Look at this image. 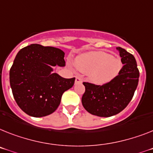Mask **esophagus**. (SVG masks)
Returning a JSON list of instances; mask_svg holds the SVG:
<instances>
[{
  "label": "esophagus",
  "mask_w": 153,
  "mask_h": 153,
  "mask_svg": "<svg viewBox=\"0 0 153 153\" xmlns=\"http://www.w3.org/2000/svg\"><path fill=\"white\" fill-rule=\"evenodd\" d=\"M82 79H81L80 77L77 76L75 78V84H79V83H82Z\"/></svg>",
  "instance_id": "esophagus-1"
}]
</instances>
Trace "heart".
Instances as JSON below:
<instances>
[{
	"mask_svg": "<svg viewBox=\"0 0 153 153\" xmlns=\"http://www.w3.org/2000/svg\"><path fill=\"white\" fill-rule=\"evenodd\" d=\"M75 65L82 72L87 73L88 79L97 85L110 82L117 76L122 68L118 57L104 51H93L78 56Z\"/></svg>",
	"mask_w": 153,
	"mask_h": 153,
	"instance_id": "b5f03b06",
	"label": "heart"
}]
</instances>
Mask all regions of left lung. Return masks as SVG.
Here are the masks:
<instances>
[{
    "label": "left lung",
    "mask_w": 153,
    "mask_h": 153,
    "mask_svg": "<svg viewBox=\"0 0 153 153\" xmlns=\"http://www.w3.org/2000/svg\"><path fill=\"white\" fill-rule=\"evenodd\" d=\"M117 49L124 65L117 76L102 85L83 82L85 91L82 103L92 115L108 117L121 112L131 102L138 86L139 71L135 58L124 49Z\"/></svg>",
    "instance_id": "8db88e82"
}]
</instances>
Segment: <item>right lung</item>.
<instances>
[{
  "label": "right lung",
  "instance_id": "right-lung-1",
  "mask_svg": "<svg viewBox=\"0 0 153 153\" xmlns=\"http://www.w3.org/2000/svg\"><path fill=\"white\" fill-rule=\"evenodd\" d=\"M65 53L56 47L31 44L18 53L9 72L15 102L29 116L41 117L57 110L61 96L74 85L75 78L52 73L51 66L65 65Z\"/></svg>",
  "mask_w": 153,
  "mask_h": 153
}]
</instances>
